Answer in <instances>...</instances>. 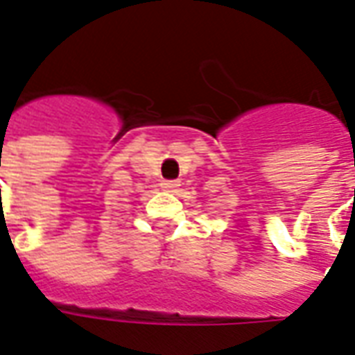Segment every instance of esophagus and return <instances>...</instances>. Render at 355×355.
I'll return each instance as SVG.
<instances>
[{
    "label": "esophagus",
    "instance_id": "1",
    "mask_svg": "<svg viewBox=\"0 0 355 355\" xmlns=\"http://www.w3.org/2000/svg\"><path fill=\"white\" fill-rule=\"evenodd\" d=\"M178 185H180L178 180H164V182H162V189L173 191V189H178Z\"/></svg>",
    "mask_w": 355,
    "mask_h": 355
}]
</instances>
